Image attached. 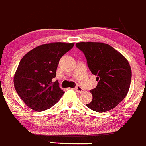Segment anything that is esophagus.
Here are the masks:
<instances>
[{"instance_id": "34e87169", "label": "esophagus", "mask_w": 146, "mask_h": 146, "mask_svg": "<svg viewBox=\"0 0 146 146\" xmlns=\"http://www.w3.org/2000/svg\"><path fill=\"white\" fill-rule=\"evenodd\" d=\"M74 90L76 91V92H78V93H82V92H84V89L82 86H79V85H76V86H75Z\"/></svg>"}]
</instances>
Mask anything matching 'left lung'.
<instances>
[{"label": "left lung", "instance_id": "left-lung-1", "mask_svg": "<svg viewBox=\"0 0 146 146\" xmlns=\"http://www.w3.org/2000/svg\"><path fill=\"white\" fill-rule=\"evenodd\" d=\"M76 47L86 57L87 66L98 82L92 89L93 99L86 104L94 111L106 112L125 97L131 81V69L126 59L111 46L100 42H79Z\"/></svg>", "mask_w": 146, "mask_h": 146}]
</instances>
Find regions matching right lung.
Returning a JSON list of instances; mask_svg holds the SVG:
<instances>
[{"mask_svg": "<svg viewBox=\"0 0 146 146\" xmlns=\"http://www.w3.org/2000/svg\"><path fill=\"white\" fill-rule=\"evenodd\" d=\"M74 43H50L35 47L21 59L14 76L17 93L28 107L43 111L54 106L64 92L54 81L61 57Z\"/></svg>", "mask_w": 146, "mask_h": 146, "instance_id": "add662e5", "label": "right lung"}]
</instances>
